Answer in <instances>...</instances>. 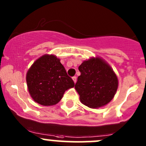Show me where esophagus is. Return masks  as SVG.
I'll use <instances>...</instances> for the list:
<instances>
[{
    "mask_svg": "<svg viewBox=\"0 0 146 146\" xmlns=\"http://www.w3.org/2000/svg\"><path fill=\"white\" fill-rule=\"evenodd\" d=\"M72 78H73V81H74L75 83H76V81H77V77H76V76H73V77Z\"/></svg>",
    "mask_w": 146,
    "mask_h": 146,
    "instance_id": "esophagus-1",
    "label": "esophagus"
}]
</instances>
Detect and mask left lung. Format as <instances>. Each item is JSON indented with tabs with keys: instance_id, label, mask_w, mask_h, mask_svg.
<instances>
[{
	"instance_id": "obj_1",
	"label": "left lung",
	"mask_w": 146,
	"mask_h": 146,
	"mask_svg": "<svg viewBox=\"0 0 146 146\" xmlns=\"http://www.w3.org/2000/svg\"><path fill=\"white\" fill-rule=\"evenodd\" d=\"M80 76L75 85L80 102L96 109L108 104L118 88V78L113 69L99 57L84 61L78 67Z\"/></svg>"
}]
</instances>
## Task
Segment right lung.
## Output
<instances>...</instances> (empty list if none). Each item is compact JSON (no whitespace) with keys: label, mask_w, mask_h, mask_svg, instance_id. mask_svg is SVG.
<instances>
[{"label":"right lung","mask_w":146,"mask_h":146,"mask_svg":"<svg viewBox=\"0 0 146 146\" xmlns=\"http://www.w3.org/2000/svg\"><path fill=\"white\" fill-rule=\"evenodd\" d=\"M26 80L32 99L43 106L57 104L65 91L75 85L59 58L48 54L35 61L28 70Z\"/></svg>","instance_id":"right-lung-1"}]
</instances>
